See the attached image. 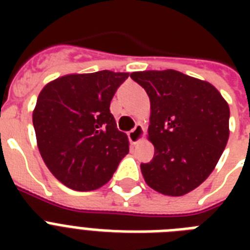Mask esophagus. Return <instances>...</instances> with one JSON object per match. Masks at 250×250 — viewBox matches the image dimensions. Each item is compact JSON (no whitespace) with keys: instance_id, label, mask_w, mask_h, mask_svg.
<instances>
[{"instance_id":"34e87169","label":"esophagus","mask_w":250,"mask_h":250,"mask_svg":"<svg viewBox=\"0 0 250 250\" xmlns=\"http://www.w3.org/2000/svg\"><path fill=\"white\" fill-rule=\"evenodd\" d=\"M143 137H144V128H143L141 125H136L135 128L131 129L128 132V139L131 141V144H136L140 140H143Z\"/></svg>"}]
</instances>
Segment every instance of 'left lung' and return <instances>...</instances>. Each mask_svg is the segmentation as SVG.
<instances>
[{
	"instance_id": "left-lung-1",
	"label": "left lung",
	"mask_w": 250,
	"mask_h": 250,
	"mask_svg": "<svg viewBox=\"0 0 250 250\" xmlns=\"http://www.w3.org/2000/svg\"><path fill=\"white\" fill-rule=\"evenodd\" d=\"M150 100L154 158L141 164L150 188L183 196L211 174L229 136V107L214 85L175 70L131 74Z\"/></svg>"
}]
</instances>
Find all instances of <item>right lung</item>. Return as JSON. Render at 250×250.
I'll use <instances>...</instances> for the list:
<instances>
[{"mask_svg":"<svg viewBox=\"0 0 250 250\" xmlns=\"http://www.w3.org/2000/svg\"><path fill=\"white\" fill-rule=\"evenodd\" d=\"M128 72L70 74L53 80L37 97L32 121L40 154L68 188L93 190L109 182L128 153L110 102Z\"/></svg>","mask_w":250,"mask_h":250,"instance_id":"obj_1","label":"right lung"}]
</instances>
